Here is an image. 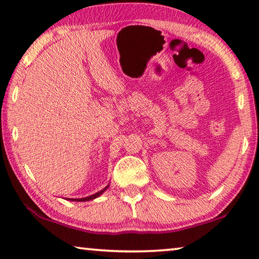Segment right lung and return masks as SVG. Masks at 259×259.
Returning <instances> with one entry per match:
<instances>
[{
    "mask_svg": "<svg viewBox=\"0 0 259 259\" xmlns=\"http://www.w3.org/2000/svg\"><path fill=\"white\" fill-rule=\"evenodd\" d=\"M108 187L109 186H107V187H105L104 189H102L101 192H99V193H96V194H94V195H92V196H88V197H84V198H69L70 201H77V202H84V201H91V200H94V198H96V197H99L100 195L104 192L105 189H108Z\"/></svg>",
    "mask_w": 259,
    "mask_h": 259,
    "instance_id": "right-lung-1",
    "label": "right lung"
}]
</instances>
